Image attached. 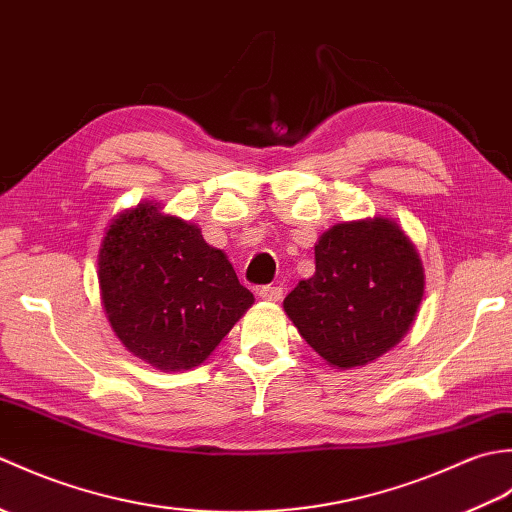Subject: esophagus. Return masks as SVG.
<instances>
[{
  "label": "esophagus",
  "mask_w": 512,
  "mask_h": 512,
  "mask_svg": "<svg viewBox=\"0 0 512 512\" xmlns=\"http://www.w3.org/2000/svg\"><path fill=\"white\" fill-rule=\"evenodd\" d=\"M257 295L266 299V301H279L281 297H284V288H281V286H262V288H259Z\"/></svg>",
  "instance_id": "esophagus-1"
}]
</instances>
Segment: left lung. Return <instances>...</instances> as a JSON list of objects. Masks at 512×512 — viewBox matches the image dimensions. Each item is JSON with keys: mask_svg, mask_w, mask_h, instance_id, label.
Returning a JSON list of instances; mask_svg holds the SVG:
<instances>
[{"mask_svg": "<svg viewBox=\"0 0 512 512\" xmlns=\"http://www.w3.org/2000/svg\"><path fill=\"white\" fill-rule=\"evenodd\" d=\"M317 270L284 299L295 328L336 369L363 367L416 321L424 268L405 231L387 220L343 222L314 246Z\"/></svg>", "mask_w": 512, "mask_h": 512, "instance_id": "1", "label": "left lung"}]
</instances>
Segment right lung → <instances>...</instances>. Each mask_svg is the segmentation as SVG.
<instances>
[{"label":"right lung","instance_id":"1","mask_svg":"<svg viewBox=\"0 0 512 512\" xmlns=\"http://www.w3.org/2000/svg\"><path fill=\"white\" fill-rule=\"evenodd\" d=\"M99 286L118 339L162 372L204 363L255 303L222 250L156 202L121 213L107 228Z\"/></svg>","mask_w":512,"mask_h":512}]
</instances>
